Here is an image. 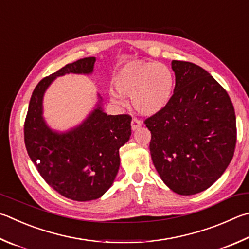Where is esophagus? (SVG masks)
Here are the masks:
<instances>
[{"label":"esophagus","mask_w":249,"mask_h":249,"mask_svg":"<svg viewBox=\"0 0 249 249\" xmlns=\"http://www.w3.org/2000/svg\"><path fill=\"white\" fill-rule=\"evenodd\" d=\"M130 125H132V129L135 130V129H137L138 127H140V125H142V121L138 120L137 117H133L132 123H130Z\"/></svg>","instance_id":"1"}]
</instances>
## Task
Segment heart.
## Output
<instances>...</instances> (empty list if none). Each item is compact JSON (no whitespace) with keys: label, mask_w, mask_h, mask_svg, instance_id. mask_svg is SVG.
<instances>
[{"label":"heart","mask_w":249,"mask_h":249,"mask_svg":"<svg viewBox=\"0 0 249 249\" xmlns=\"http://www.w3.org/2000/svg\"><path fill=\"white\" fill-rule=\"evenodd\" d=\"M117 92L132 96L134 109L142 115H152L168 105L174 87V76L168 65L150 61H132L117 71L114 80ZM111 100L124 106L120 94L111 92Z\"/></svg>","instance_id":"1"}]
</instances>
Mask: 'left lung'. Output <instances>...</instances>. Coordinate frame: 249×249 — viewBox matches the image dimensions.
Here are the masks:
<instances>
[{
  "label": "left lung",
  "mask_w": 249,
  "mask_h": 249,
  "mask_svg": "<svg viewBox=\"0 0 249 249\" xmlns=\"http://www.w3.org/2000/svg\"><path fill=\"white\" fill-rule=\"evenodd\" d=\"M175 87L160 112L144 120L151 159L179 195L209 188L227 170L236 144V117L222 86L191 62L172 61Z\"/></svg>",
  "instance_id": "obj_1"
}]
</instances>
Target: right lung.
<instances>
[{
	"instance_id": "1",
	"label": "right lung",
	"mask_w": 249,
	"mask_h": 249,
	"mask_svg": "<svg viewBox=\"0 0 249 249\" xmlns=\"http://www.w3.org/2000/svg\"><path fill=\"white\" fill-rule=\"evenodd\" d=\"M96 57L70 63L36 86L24 124L27 152L42 178L62 196L76 201L101 197L120 168L119 150L132 134L128 114L107 115L97 109L78 127L52 132L42 117V98L57 76L90 74Z\"/></svg>"
}]
</instances>
